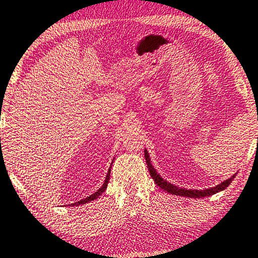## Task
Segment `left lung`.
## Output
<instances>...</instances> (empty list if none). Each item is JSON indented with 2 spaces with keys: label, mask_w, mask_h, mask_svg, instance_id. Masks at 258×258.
<instances>
[{
  "label": "left lung",
  "mask_w": 258,
  "mask_h": 258,
  "mask_svg": "<svg viewBox=\"0 0 258 258\" xmlns=\"http://www.w3.org/2000/svg\"><path fill=\"white\" fill-rule=\"evenodd\" d=\"M145 158H146V162H147V167H148V170H150V174H151V177L154 180V182L158 184L159 187L162 188V189L166 190L167 193L169 194H174V195H180V197H186V198H195V199H200V198H206V197H210V195H214L216 193H219V191L226 189V188L229 186L231 181L235 177V175H233L230 177V179H228L226 181H223V182H221L219 186L216 187H213V188H209V189H205V190H195V189H184V188H179L176 186H173V184H170L169 182H167L165 181L162 177L159 175L157 173V170L153 168V166L151 164V160H150V155H148L147 151L145 150Z\"/></svg>",
  "instance_id": "left-lung-1"
}]
</instances>
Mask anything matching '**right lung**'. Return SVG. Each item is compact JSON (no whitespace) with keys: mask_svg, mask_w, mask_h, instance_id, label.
<instances>
[{"mask_svg":"<svg viewBox=\"0 0 258 258\" xmlns=\"http://www.w3.org/2000/svg\"><path fill=\"white\" fill-rule=\"evenodd\" d=\"M110 173H111V169H108V172H107V175H106V179H105V182L103 183V186H101L99 189H98L96 193H93L92 195H90V197H88V198H85V199H83V200H81V201H78V202H75V203H72V206H79V205H84V203H88V202H90V201H93V200H96V199L99 197V195L103 193V191H105V189H106V187H107V183H108V180H110Z\"/></svg>","mask_w":258,"mask_h":258,"instance_id":"obj_1","label":"right lung"}]
</instances>
